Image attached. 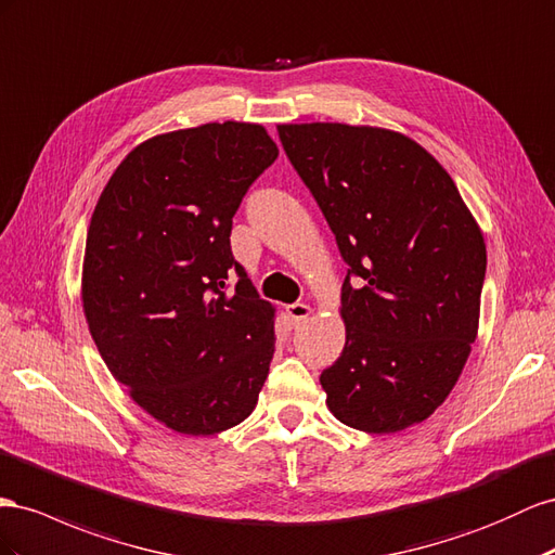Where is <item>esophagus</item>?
Segmentation results:
<instances>
[{
    "mask_svg": "<svg viewBox=\"0 0 555 555\" xmlns=\"http://www.w3.org/2000/svg\"><path fill=\"white\" fill-rule=\"evenodd\" d=\"M310 312H312V308L308 304H292V306H287V314H289L292 322H304Z\"/></svg>",
    "mask_w": 555,
    "mask_h": 555,
    "instance_id": "34e87169",
    "label": "esophagus"
}]
</instances>
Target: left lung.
Masks as SVG:
<instances>
[{
  "mask_svg": "<svg viewBox=\"0 0 555 555\" xmlns=\"http://www.w3.org/2000/svg\"><path fill=\"white\" fill-rule=\"evenodd\" d=\"M278 132L350 266L346 348L320 376L328 411L369 434L427 421L478 334L481 229L451 175L406 134L320 121Z\"/></svg>",
  "mask_w": 555,
  "mask_h": 555,
  "instance_id": "1",
  "label": "left lung"
}]
</instances>
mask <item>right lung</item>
<instances>
[{
    "mask_svg": "<svg viewBox=\"0 0 555 555\" xmlns=\"http://www.w3.org/2000/svg\"><path fill=\"white\" fill-rule=\"evenodd\" d=\"M275 158L259 124L156 134L114 170L88 227L81 301L98 352L140 409L189 437L241 425L271 366L275 308L233 259L231 227Z\"/></svg>",
    "mask_w": 555,
    "mask_h": 555,
    "instance_id": "add662e5",
    "label": "right lung"
}]
</instances>
